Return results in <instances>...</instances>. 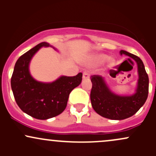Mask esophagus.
<instances>
[{
  "label": "esophagus",
  "instance_id": "1",
  "mask_svg": "<svg viewBox=\"0 0 156 156\" xmlns=\"http://www.w3.org/2000/svg\"><path fill=\"white\" fill-rule=\"evenodd\" d=\"M89 77H90V75H89V73L87 72V71H85V72L83 73V80H86V79H89Z\"/></svg>",
  "mask_w": 156,
  "mask_h": 156
}]
</instances>
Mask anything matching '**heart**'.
<instances>
[{
    "label": "heart",
    "instance_id": "b5f03b06",
    "mask_svg": "<svg viewBox=\"0 0 156 156\" xmlns=\"http://www.w3.org/2000/svg\"><path fill=\"white\" fill-rule=\"evenodd\" d=\"M108 59V57L107 55H98L97 57H96V59L99 62H104V61L107 60ZM111 62H112V60L111 59Z\"/></svg>",
    "mask_w": 156,
    "mask_h": 156
}]
</instances>
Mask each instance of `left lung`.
I'll return each mask as SVG.
<instances>
[{
    "label": "left lung",
    "mask_w": 156,
    "mask_h": 156,
    "mask_svg": "<svg viewBox=\"0 0 156 156\" xmlns=\"http://www.w3.org/2000/svg\"><path fill=\"white\" fill-rule=\"evenodd\" d=\"M120 55H125L133 59L137 63L139 80L136 93L130 96H119L109 89L104 78L99 75L91 76L92 88L90 101L94 110L98 114L113 120H122L133 116L146 101L148 97L149 78L142 60L137 56L121 50ZM114 70L110 75L115 77Z\"/></svg>",
    "instance_id": "1"
}]
</instances>
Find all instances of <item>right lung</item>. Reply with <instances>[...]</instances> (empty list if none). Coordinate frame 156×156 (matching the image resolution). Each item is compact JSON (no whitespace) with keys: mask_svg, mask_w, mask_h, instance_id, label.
I'll return each mask as SVG.
<instances>
[{"mask_svg":"<svg viewBox=\"0 0 156 156\" xmlns=\"http://www.w3.org/2000/svg\"><path fill=\"white\" fill-rule=\"evenodd\" d=\"M43 46L50 45L43 42L19 57L14 68L11 87L17 105L24 113L37 119L45 120L64 111L70 93L81 83L83 73L62 76L50 83L37 81L31 76L29 66L33 56Z\"/></svg>","mask_w":156,"mask_h":156,"instance_id":"add662e5","label":"right lung"}]
</instances>
